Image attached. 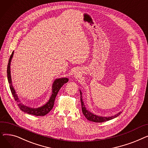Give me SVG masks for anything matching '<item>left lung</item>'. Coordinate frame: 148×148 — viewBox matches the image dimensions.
<instances>
[{"instance_id":"1","label":"left lung","mask_w":148,"mask_h":148,"mask_svg":"<svg viewBox=\"0 0 148 148\" xmlns=\"http://www.w3.org/2000/svg\"><path fill=\"white\" fill-rule=\"evenodd\" d=\"M80 101H81V104H82V112L84 116H85V118L90 121H92L94 122H104L118 117V116L120 115V114L122 113L121 112H120L118 114H114V116H109V117H103V116H99L94 114V113H91L90 111L86 109V108L85 107V105L84 104V102L82 99V92H81L80 90Z\"/></svg>"}]
</instances>
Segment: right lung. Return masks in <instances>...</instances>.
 <instances>
[{
	"instance_id": "1",
	"label": "right lung",
	"mask_w": 148,
	"mask_h": 148,
	"mask_svg": "<svg viewBox=\"0 0 148 148\" xmlns=\"http://www.w3.org/2000/svg\"><path fill=\"white\" fill-rule=\"evenodd\" d=\"M14 51H12L11 55L8 64L7 66V76H8V83H10V88L12 94L14 97L15 101H16L17 103H18V106L20 108V110L25 113L35 115V116H45L47 113H49L51 110L53 108L54 106V100H55L56 97L58 94V92L59 91L61 87L65 83L68 82V79L66 77H64V78H60L57 79L54 81L52 86V94L51 95L49 100V101L45 105L40 107L38 108H30L27 107L24 104L21 103L20 101L18 99L17 95L16 94V92L15 91V89L12 84V80H11V71H10V65H11V62L12 58L13 57Z\"/></svg>"
}]
</instances>
